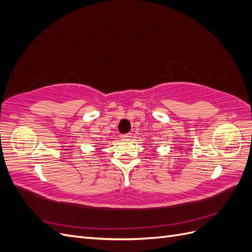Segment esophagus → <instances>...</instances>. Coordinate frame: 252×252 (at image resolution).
<instances>
[{"instance_id": "obj_1", "label": "esophagus", "mask_w": 252, "mask_h": 252, "mask_svg": "<svg viewBox=\"0 0 252 252\" xmlns=\"http://www.w3.org/2000/svg\"><path fill=\"white\" fill-rule=\"evenodd\" d=\"M130 138H131V133H125V134H122L121 135V139L122 140H125V141L129 140Z\"/></svg>"}]
</instances>
